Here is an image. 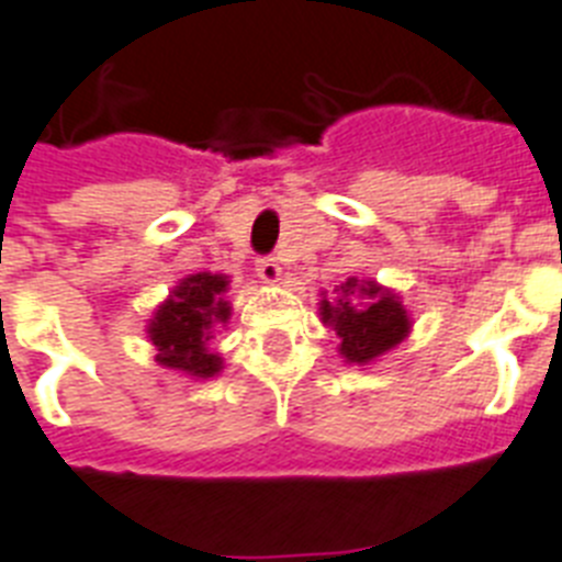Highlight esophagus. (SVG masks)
I'll return each mask as SVG.
<instances>
[{
  "label": "esophagus",
  "mask_w": 562,
  "mask_h": 562,
  "mask_svg": "<svg viewBox=\"0 0 562 562\" xmlns=\"http://www.w3.org/2000/svg\"><path fill=\"white\" fill-rule=\"evenodd\" d=\"M257 277L262 282H266V285H277V282L282 280V266L273 257L259 259V262H257Z\"/></svg>",
  "instance_id": "34e87169"
}]
</instances>
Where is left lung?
<instances>
[{
  "mask_svg": "<svg viewBox=\"0 0 562 562\" xmlns=\"http://www.w3.org/2000/svg\"><path fill=\"white\" fill-rule=\"evenodd\" d=\"M319 319L339 337V357L348 366H371L397 348L412 334V314L405 311L400 294L376 280H357L319 291Z\"/></svg>",
  "mask_w": 562,
  "mask_h": 562,
  "instance_id": "8db88e82",
  "label": "left lung"
}]
</instances>
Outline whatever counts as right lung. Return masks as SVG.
I'll return each mask as SVG.
<instances>
[{
	"instance_id": "1",
	"label": "right lung",
	"mask_w": 562,
	"mask_h": 562,
	"mask_svg": "<svg viewBox=\"0 0 562 562\" xmlns=\"http://www.w3.org/2000/svg\"><path fill=\"white\" fill-rule=\"evenodd\" d=\"M228 273H188L154 308L145 334L157 348L162 369L179 371L191 380H211L225 369L211 339L231 319Z\"/></svg>"
}]
</instances>
